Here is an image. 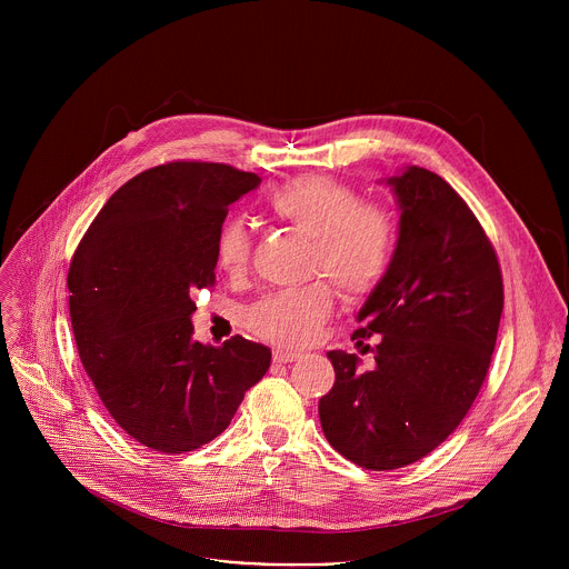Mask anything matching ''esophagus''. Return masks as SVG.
<instances>
[{
  "instance_id": "1",
  "label": "esophagus",
  "mask_w": 569,
  "mask_h": 569,
  "mask_svg": "<svg viewBox=\"0 0 569 569\" xmlns=\"http://www.w3.org/2000/svg\"><path fill=\"white\" fill-rule=\"evenodd\" d=\"M272 360H274V362H279V365H288V362H297V360H301V353H297V351H281V349H277V351L272 353Z\"/></svg>"
}]
</instances>
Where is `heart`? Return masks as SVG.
I'll use <instances>...</instances> for the list:
<instances>
[{"mask_svg":"<svg viewBox=\"0 0 569 569\" xmlns=\"http://www.w3.org/2000/svg\"><path fill=\"white\" fill-rule=\"evenodd\" d=\"M270 204L286 224L312 240V274L329 277L347 299H367L382 286L396 252V220L389 207L360 200L349 184L321 176L281 187ZM252 254L248 222L229 218L216 238L218 266L229 277H240L250 270ZM333 306V288L327 281L286 288L250 306L248 327L268 342L303 347L315 340Z\"/></svg>","mask_w":569,"mask_h":569,"instance_id":"b5f03b06","label":"heart"}]
</instances>
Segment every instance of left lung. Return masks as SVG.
I'll list each match as a JSON object with an SVG mask.
<instances>
[{
	"label": "left lung",
	"instance_id": "obj_1",
	"mask_svg": "<svg viewBox=\"0 0 569 569\" xmlns=\"http://www.w3.org/2000/svg\"><path fill=\"white\" fill-rule=\"evenodd\" d=\"M400 204L393 263L351 336H380L376 367L329 351L333 389L319 398L329 443L369 470H396L441 446L463 421L491 367L505 306L493 242L437 173L387 180ZM369 349V347H365Z\"/></svg>",
	"mask_w": 569,
	"mask_h": 569
}]
</instances>
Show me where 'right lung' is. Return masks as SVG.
Instances as JSON below:
<instances>
[{"mask_svg": "<svg viewBox=\"0 0 569 569\" xmlns=\"http://www.w3.org/2000/svg\"><path fill=\"white\" fill-rule=\"evenodd\" d=\"M261 184L216 161H167L128 180L73 252L71 329L101 402L141 446L191 452L216 439L270 367V349L233 336L193 340V292L216 283L229 204Z\"/></svg>", "mask_w": 569, "mask_h": 569, "instance_id": "right-lung-1", "label": "right lung"}]
</instances>
